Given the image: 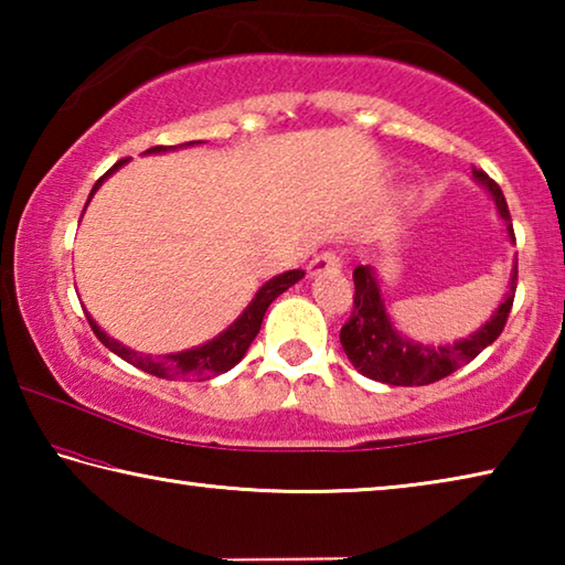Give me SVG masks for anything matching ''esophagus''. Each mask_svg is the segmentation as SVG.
<instances>
[{
  "instance_id": "esophagus-1",
  "label": "esophagus",
  "mask_w": 565,
  "mask_h": 565,
  "mask_svg": "<svg viewBox=\"0 0 565 565\" xmlns=\"http://www.w3.org/2000/svg\"><path fill=\"white\" fill-rule=\"evenodd\" d=\"M341 266V259L333 252H323L319 256H313V259L309 262V266H306V274L311 276V279H317V276L327 274V271H337Z\"/></svg>"
}]
</instances>
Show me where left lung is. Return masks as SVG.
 Masks as SVG:
<instances>
[{"label": "left lung", "mask_w": 565, "mask_h": 565, "mask_svg": "<svg viewBox=\"0 0 565 565\" xmlns=\"http://www.w3.org/2000/svg\"><path fill=\"white\" fill-rule=\"evenodd\" d=\"M473 181L489 191L495 212L505 222V234H509L511 244H515L509 204H505L501 186L481 169H473ZM515 281H519V262H513L509 289H505L501 303L481 327L454 343H424L408 339L406 333L396 329L384 291H381L376 269L356 266L353 269V284H356L353 313L347 327L341 329V347L361 376L388 386H428L434 381L451 376L456 369L473 361L478 353L501 337L513 306Z\"/></svg>", "instance_id": "left-lung-1"}]
</instances>
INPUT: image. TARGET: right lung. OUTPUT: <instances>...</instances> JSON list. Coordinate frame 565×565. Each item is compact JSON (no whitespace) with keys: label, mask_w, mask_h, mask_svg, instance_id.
I'll return each instance as SVG.
<instances>
[{"label":"right lung","mask_w":565,"mask_h":565,"mask_svg":"<svg viewBox=\"0 0 565 565\" xmlns=\"http://www.w3.org/2000/svg\"><path fill=\"white\" fill-rule=\"evenodd\" d=\"M194 145H202V141H186V145H179V147H151L147 149L145 154H167V151H177L181 147H194ZM129 159H121L114 164L107 174H104L97 184H94L92 194L87 199V204L92 202V196L97 194V189L104 184V179H109L114 171H119V167L127 164ZM84 212H87V206H84ZM303 279V271L301 269H294V271H284L279 276H274V279L266 281L259 291L254 294V299L248 301L246 309L238 313L234 319V323H228V327L216 333L214 339H209L202 347H194V349H186V351H177V353H167V356L154 359V356H147V353H139L129 347H124L121 341L111 339L107 331H104L97 321L92 319V313L87 311V321L92 331L97 333V339L107 347L111 353H117L119 359H124L131 366H137L141 371H147L151 376H159V379H199V381H206L216 374H224V371L234 369L238 361L244 359V353L252 347V341L256 339V333L262 329V321H264V313L269 309L271 301L276 296H281L289 286H294L296 281Z\"/></svg>","instance_id":"1"}]
</instances>
